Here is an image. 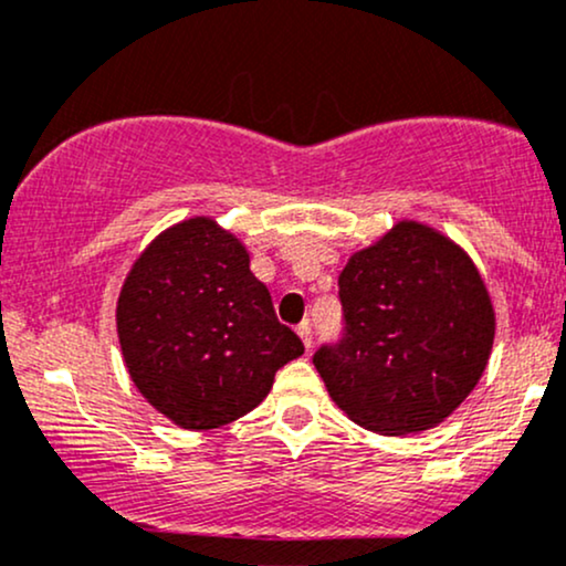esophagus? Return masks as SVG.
<instances>
[{
  "label": "esophagus",
  "mask_w": 566,
  "mask_h": 566,
  "mask_svg": "<svg viewBox=\"0 0 566 566\" xmlns=\"http://www.w3.org/2000/svg\"><path fill=\"white\" fill-rule=\"evenodd\" d=\"M297 335H301V340H303L305 348L314 346V329H311V322L308 319L297 324Z\"/></svg>",
  "instance_id": "34e87169"
}]
</instances>
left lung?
<instances>
[{
	"instance_id": "8db88e82",
	"label": "left lung",
	"mask_w": 566,
	"mask_h": 566,
	"mask_svg": "<svg viewBox=\"0 0 566 566\" xmlns=\"http://www.w3.org/2000/svg\"><path fill=\"white\" fill-rule=\"evenodd\" d=\"M337 287L343 337L314 354L335 405L386 437L450 418L476 388L495 340L490 292L463 247L399 220L350 255Z\"/></svg>"
}]
</instances>
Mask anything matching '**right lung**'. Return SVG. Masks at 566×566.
I'll return each instance as SVG.
<instances>
[{"label": "right lung", "mask_w": 566, "mask_h": 566, "mask_svg": "<svg viewBox=\"0 0 566 566\" xmlns=\"http://www.w3.org/2000/svg\"><path fill=\"white\" fill-rule=\"evenodd\" d=\"M116 333L135 388L165 418L210 431L255 409L303 354L250 255L212 218L161 231L122 284Z\"/></svg>", "instance_id": "right-lung-1"}]
</instances>
